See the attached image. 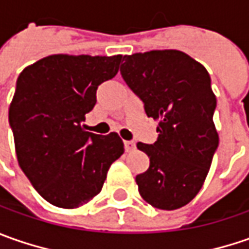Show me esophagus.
<instances>
[{"label":"esophagus","mask_w":249,"mask_h":249,"mask_svg":"<svg viewBox=\"0 0 249 249\" xmlns=\"http://www.w3.org/2000/svg\"><path fill=\"white\" fill-rule=\"evenodd\" d=\"M136 148V142L134 141H124V149L130 152V151H133V149Z\"/></svg>","instance_id":"1"}]
</instances>
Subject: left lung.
<instances>
[{
  "mask_svg": "<svg viewBox=\"0 0 249 249\" xmlns=\"http://www.w3.org/2000/svg\"><path fill=\"white\" fill-rule=\"evenodd\" d=\"M120 74L159 120L154 144L139 142L149 158L137 175L140 196L149 205L173 211L198 194L219 145L213 123L216 97L206 69L176 50L124 55Z\"/></svg>",
  "mask_w": 249,
  "mask_h": 249,
  "instance_id": "8db88e82",
  "label": "left lung"
}]
</instances>
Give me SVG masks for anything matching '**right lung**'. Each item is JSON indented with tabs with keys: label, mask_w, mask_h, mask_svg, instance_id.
Returning a JSON list of instances; mask_svg holds the SVG:
<instances>
[{
	"label": "right lung",
	"mask_w": 249,
	"mask_h": 249,
	"mask_svg": "<svg viewBox=\"0 0 249 249\" xmlns=\"http://www.w3.org/2000/svg\"><path fill=\"white\" fill-rule=\"evenodd\" d=\"M122 55H51L19 74L9 107L19 166L45 201L72 209L101 191L124 152L116 133L98 136L83 122L101 83L116 76Z\"/></svg>",
	"instance_id": "add662e5"
}]
</instances>
